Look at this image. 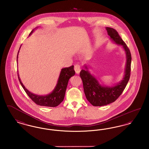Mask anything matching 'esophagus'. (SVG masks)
Wrapping results in <instances>:
<instances>
[{
    "instance_id": "34e87169",
    "label": "esophagus",
    "mask_w": 149,
    "mask_h": 149,
    "mask_svg": "<svg viewBox=\"0 0 149 149\" xmlns=\"http://www.w3.org/2000/svg\"><path fill=\"white\" fill-rule=\"evenodd\" d=\"M74 70H75V71L76 74H79L80 73V71L81 70L80 65H75V66H74Z\"/></svg>"
}]
</instances>
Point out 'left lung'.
Segmentation results:
<instances>
[{
    "instance_id": "1",
    "label": "left lung",
    "mask_w": 149,
    "mask_h": 149,
    "mask_svg": "<svg viewBox=\"0 0 149 149\" xmlns=\"http://www.w3.org/2000/svg\"><path fill=\"white\" fill-rule=\"evenodd\" d=\"M106 29L111 41L121 46L125 52L126 62L125 74L120 82L114 85L107 86L101 84L99 80L89 71V66L84 65L85 69L81 70L80 77L83 81L85 97L93 106H104L114 102L124 91L130 77L131 55L129 49L114 29L110 27Z\"/></svg>"
}]
</instances>
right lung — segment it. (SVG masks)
Returning <instances> with one entry per match:
<instances>
[{"label": "right lung", "mask_w": 149, "mask_h": 149, "mask_svg": "<svg viewBox=\"0 0 149 149\" xmlns=\"http://www.w3.org/2000/svg\"><path fill=\"white\" fill-rule=\"evenodd\" d=\"M37 28L38 27H37L34 29H33L31 32L29 36L31 35L32 33L35 31V29ZM20 48H19V50H20ZM19 50L18 52V55L17 57V62H18V56L19 52ZM75 74V72L74 70L73 65H72L69 68H65L62 69L60 72L59 77L58 78L56 85L55 86V88L52 91V92L45 95H40L29 92L27 89L26 88V87L22 83L18 73V76L19 81L21 84L22 86L24 89V91L27 94L29 98L32 99L36 104L41 106L55 107L58 106L63 101L69 79L71 78V77L74 76Z\"/></svg>", "instance_id": "1"}]
</instances>
